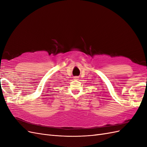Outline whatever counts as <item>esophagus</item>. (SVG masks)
<instances>
[{"mask_svg": "<svg viewBox=\"0 0 147 147\" xmlns=\"http://www.w3.org/2000/svg\"><path fill=\"white\" fill-rule=\"evenodd\" d=\"M78 78H79V77H77V76H75V77H74V80H78Z\"/></svg>", "mask_w": 147, "mask_h": 147, "instance_id": "esophagus-1", "label": "esophagus"}]
</instances>
